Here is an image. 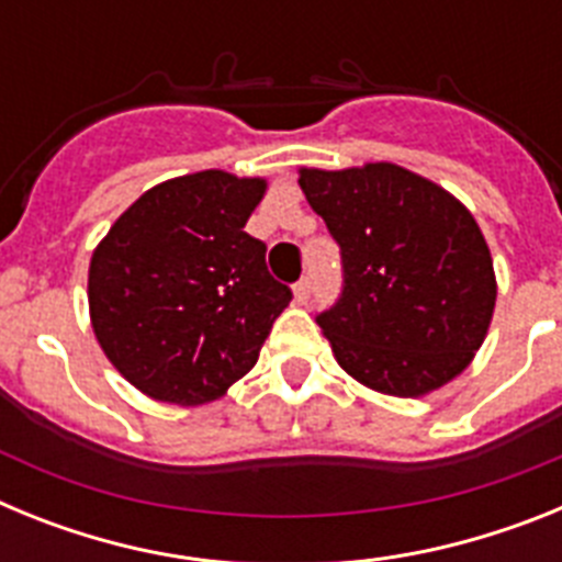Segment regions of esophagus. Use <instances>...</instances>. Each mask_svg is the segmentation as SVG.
Listing matches in <instances>:
<instances>
[{"mask_svg": "<svg viewBox=\"0 0 562 562\" xmlns=\"http://www.w3.org/2000/svg\"><path fill=\"white\" fill-rule=\"evenodd\" d=\"M310 292H312V278L304 276L295 284V301H297V304H306V301H310Z\"/></svg>", "mask_w": 562, "mask_h": 562, "instance_id": "esophagus-1", "label": "esophagus"}]
</instances>
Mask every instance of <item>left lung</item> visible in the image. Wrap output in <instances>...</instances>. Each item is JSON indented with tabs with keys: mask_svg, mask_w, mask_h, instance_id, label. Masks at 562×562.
<instances>
[{
	"mask_svg": "<svg viewBox=\"0 0 562 562\" xmlns=\"http://www.w3.org/2000/svg\"><path fill=\"white\" fill-rule=\"evenodd\" d=\"M297 182L340 245V297L315 317L340 369L391 396H425L459 376L498 295L473 213L394 162L301 168Z\"/></svg>",
	"mask_w": 562,
	"mask_h": 562,
	"instance_id": "left-lung-1",
	"label": "left lung"
}]
</instances>
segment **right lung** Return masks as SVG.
<instances>
[{
    "label": "right lung",
    "mask_w": 562,
    "mask_h": 562,
    "mask_svg": "<svg viewBox=\"0 0 562 562\" xmlns=\"http://www.w3.org/2000/svg\"><path fill=\"white\" fill-rule=\"evenodd\" d=\"M267 180L196 171L160 182L89 261V317L134 389L173 405L220 400L256 366L292 290L245 231Z\"/></svg>",
    "instance_id": "right-lung-1"
}]
</instances>
